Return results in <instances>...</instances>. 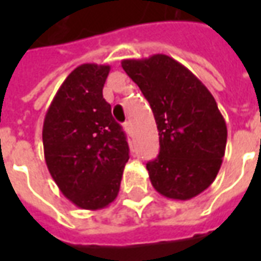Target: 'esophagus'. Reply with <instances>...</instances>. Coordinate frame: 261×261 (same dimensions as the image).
Returning a JSON list of instances; mask_svg holds the SVG:
<instances>
[{"instance_id":"obj_1","label":"esophagus","mask_w":261,"mask_h":261,"mask_svg":"<svg viewBox=\"0 0 261 261\" xmlns=\"http://www.w3.org/2000/svg\"><path fill=\"white\" fill-rule=\"evenodd\" d=\"M123 127H124L125 133H128V134H130L131 131H133V125H131V121H125Z\"/></svg>"}]
</instances>
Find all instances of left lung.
I'll return each instance as SVG.
<instances>
[{
	"label": "left lung",
	"mask_w": 261,
	"mask_h": 261,
	"mask_svg": "<svg viewBox=\"0 0 261 261\" xmlns=\"http://www.w3.org/2000/svg\"><path fill=\"white\" fill-rule=\"evenodd\" d=\"M152 109L159 155L147 164L153 189L172 200H190L218 175L226 147V124L215 99L190 69L169 56L123 60Z\"/></svg>",
	"instance_id": "1"
}]
</instances>
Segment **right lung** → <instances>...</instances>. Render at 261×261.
<instances>
[{
    "instance_id": "1",
    "label": "right lung",
    "mask_w": 261,
    "mask_h": 261,
    "mask_svg": "<svg viewBox=\"0 0 261 261\" xmlns=\"http://www.w3.org/2000/svg\"><path fill=\"white\" fill-rule=\"evenodd\" d=\"M110 65L82 64L65 78L43 123L48 172L69 201L84 210L108 207L119 194L130 149L103 99Z\"/></svg>"
}]
</instances>
